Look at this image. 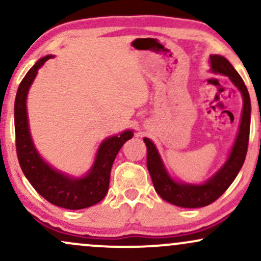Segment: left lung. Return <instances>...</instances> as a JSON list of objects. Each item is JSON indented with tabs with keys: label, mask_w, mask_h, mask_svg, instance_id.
<instances>
[{
	"label": "left lung",
	"mask_w": 261,
	"mask_h": 261,
	"mask_svg": "<svg viewBox=\"0 0 261 261\" xmlns=\"http://www.w3.org/2000/svg\"><path fill=\"white\" fill-rule=\"evenodd\" d=\"M211 70L216 73L228 76L233 85L239 89L243 97V112L241 125L234 145L228 160L218 172L205 184L194 185L174 181L168 175L163 166L157 148L151 140L143 139L147 147V168L155 191L162 199L179 207L197 208L207 206L220 197L232 184L243 166L248 151L250 131V98L244 81L239 76L230 62L220 55L210 56Z\"/></svg>",
	"instance_id": "8db88e82"
}]
</instances>
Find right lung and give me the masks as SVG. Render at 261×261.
Wrapping results in <instances>:
<instances>
[{"mask_svg":"<svg viewBox=\"0 0 261 261\" xmlns=\"http://www.w3.org/2000/svg\"><path fill=\"white\" fill-rule=\"evenodd\" d=\"M51 55L38 60L18 87L14 101V130L16 149L20 168L33 188L53 205L68 210H81L95 205L107 195L109 189L110 170L114 160L125 142L133 137L127 130L104 140L98 149L94 164L83 178H71L53 169L39 155L29 133L27 116V94L37 76L38 70Z\"/></svg>","mask_w":261,"mask_h":261,"instance_id":"right-lung-1","label":"right lung"}]
</instances>
